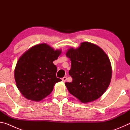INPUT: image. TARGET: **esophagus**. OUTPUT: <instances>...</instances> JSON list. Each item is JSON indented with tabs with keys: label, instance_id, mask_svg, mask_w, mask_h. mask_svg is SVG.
Here are the masks:
<instances>
[{
	"label": "esophagus",
	"instance_id": "34e87169",
	"mask_svg": "<svg viewBox=\"0 0 130 130\" xmlns=\"http://www.w3.org/2000/svg\"><path fill=\"white\" fill-rule=\"evenodd\" d=\"M67 77H63V78H62V81H63V82H65L66 81H67Z\"/></svg>",
	"mask_w": 130,
	"mask_h": 130
}]
</instances>
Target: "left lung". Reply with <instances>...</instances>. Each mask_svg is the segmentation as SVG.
Listing matches in <instances>:
<instances>
[{
    "label": "left lung",
    "mask_w": 130,
    "mask_h": 130,
    "mask_svg": "<svg viewBox=\"0 0 130 130\" xmlns=\"http://www.w3.org/2000/svg\"><path fill=\"white\" fill-rule=\"evenodd\" d=\"M66 56L72 63L69 74L73 80L65 83L69 93L84 103L102 96L112 77L111 64L105 53L98 46L84 42L76 49H68Z\"/></svg>",
    "instance_id": "8db88e82"
}]
</instances>
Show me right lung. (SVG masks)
<instances>
[{
  "label": "right lung",
  "mask_w": 130,
  "mask_h": 130,
  "mask_svg": "<svg viewBox=\"0 0 130 130\" xmlns=\"http://www.w3.org/2000/svg\"><path fill=\"white\" fill-rule=\"evenodd\" d=\"M61 53L47 44L31 47L18 61L14 76L17 87L28 100L41 101L51 93L56 83L57 67L53 62Z\"/></svg>",
  "instance_id": "obj_1"
}]
</instances>
